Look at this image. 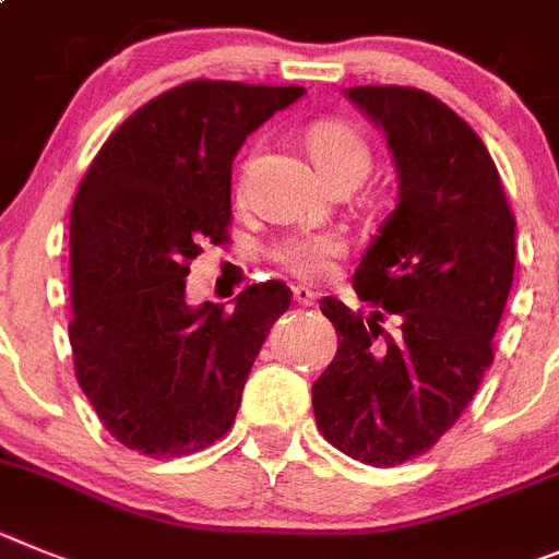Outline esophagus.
I'll list each match as a JSON object with an SVG mask.
<instances>
[{
	"label": "esophagus",
	"mask_w": 559,
	"mask_h": 559,
	"mask_svg": "<svg viewBox=\"0 0 559 559\" xmlns=\"http://www.w3.org/2000/svg\"><path fill=\"white\" fill-rule=\"evenodd\" d=\"M292 298H295V304L298 306H314L317 295L309 289V286H295V289H292Z\"/></svg>",
	"instance_id": "1"
}]
</instances>
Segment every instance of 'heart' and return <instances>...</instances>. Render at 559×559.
Segmentation results:
<instances>
[{"label":"heart","instance_id":"b5f03b06","mask_svg":"<svg viewBox=\"0 0 559 559\" xmlns=\"http://www.w3.org/2000/svg\"><path fill=\"white\" fill-rule=\"evenodd\" d=\"M309 153L325 178L345 169L367 175L370 169V147L361 139L359 130L342 122H320L309 130ZM345 242L334 234H317L292 239L281 259L292 273L304 278H320L331 270V259L342 255Z\"/></svg>","mask_w":559,"mask_h":559}]
</instances>
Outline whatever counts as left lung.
Listing matches in <instances>:
<instances>
[{
	"label": "left lung",
	"instance_id": "8db88e82",
	"mask_svg": "<svg viewBox=\"0 0 559 559\" xmlns=\"http://www.w3.org/2000/svg\"><path fill=\"white\" fill-rule=\"evenodd\" d=\"M345 97L386 135L399 198L354 273L370 317L320 300L336 356L311 406L334 449L392 467L426 454L485 379L515 273V219L490 153L449 105L401 85ZM384 313L395 335L380 329Z\"/></svg>",
	"mask_w": 559,
	"mask_h": 559
}]
</instances>
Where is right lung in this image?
<instances>
[{"mask_svg":"<svg viewBox=\"0 0 559 559\" xmlns=\"http://www.w3.org/2000/svg\"><path fill=\"white\" fill-rule=\"evenodd\" d=\"M300 85L192 80L150 99L92 160L69 225L74 376L105 429L147 456H186L234 426L250 367L289 309L281 281L234 309L186 304L189 261L228 242L230 167Z\"/></svg>","mask_w":559,"mask_h":559,"instance_id":"right-lung-1","label":"right lung"}]
</instances>
